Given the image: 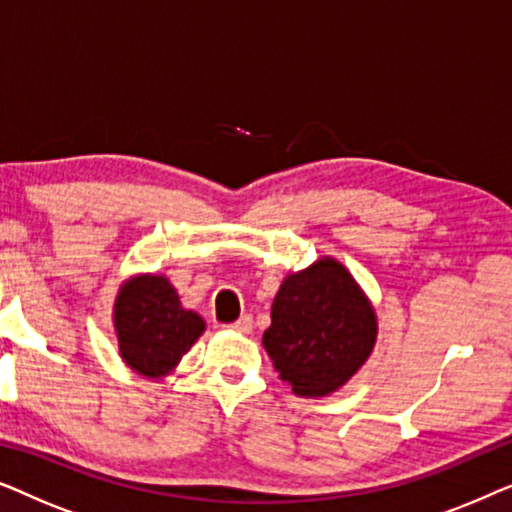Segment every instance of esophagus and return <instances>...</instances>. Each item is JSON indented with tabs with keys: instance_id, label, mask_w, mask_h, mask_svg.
I'll return each mask as SVG.
<instances>
[{
	"instance_id": "obj_1",
	"label": "esophagus",
	"mask_w": 512,
	"mask_h": 512,
	"mask_svg": "<svg viewBox=\"0 0 512 512\" xmlns=\"http://www.w3.org/2000/svg\"><path fill=\"white\" fill-rule=\"evenodd\" d=\"M251 328H254V321H251L249 314H244V317L237 319L235 324H230V326H228V331H235V333L247 335V333H251Z\"/></svg>"
}]
</instances>
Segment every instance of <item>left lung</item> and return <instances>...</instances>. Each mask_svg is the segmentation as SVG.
<instances>
[{
  "mask_svg": "<svg viewBox=\"0 0 512 512\" xmlns=\"http://www.w3.org/2000/svg\"><path fill=\"white\" fill-rule=\"evenodd\" d=\"M263 347L296 396L340 391L373 354L375 307L345 265L319 256L279 284Z\"/></svg>",
  "mask_w": 512,
  "mask_h": 512,
  "instance_id": "1",
  "label": "left lung"
}]
</instances>
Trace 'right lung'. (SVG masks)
I'll list each match as a JSON object with an SVG mask.
<instances>
[{"instance_id":"right-lung-1","label":"right lung","mask_w":512,"mask_h":512,"mask_svg":"<svg viewBox=\"0 0 512 512\" xmlns=\"http://www.w3.org/2000/svg\"><path fill=\"white\" fill-rule=\"evenodd\" d=\"M205 319L181 305L170 279L142 272L125 279L114 300L118 354L132 373L163 380L174 373L202 333Z\"/></svg>"}]
</instances>
